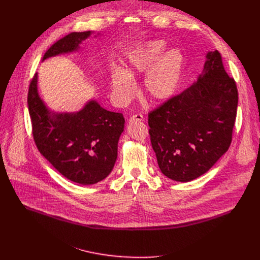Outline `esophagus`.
<instances>
[{
  "label": "esophagus",
  "mask_w": 260,
  "mask_h": 260,
  "mask_svg": "<svg viewBox=\"0 0 260 260\" xmlns=\"http://www.w3.org/2000/svg\"><path fill=\"white\" fill-rule=\"evenodd\" d=\"M144 117L142 114H135L129 118V123H134L136 121H143Z\"/></svg>",
  "instance_id": "34e87169"
}]
</instances>
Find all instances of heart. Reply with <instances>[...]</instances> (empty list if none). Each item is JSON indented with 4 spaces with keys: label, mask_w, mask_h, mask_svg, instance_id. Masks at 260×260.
Masks as SVG:
<instances>
[{
    "label": "heart",
    "mask_w": 260,
    "mask_h": 260,
    "mask_svg": "<svg viewBox=\"0 0 260 260\" xmlns=\"http://www.w3.org/2000/svg\"><path fill=\"white\" fill-rule=\"evenodd\" d=\"M165 52L166 44L159 40L148 41L131 51L125 70L116 67L111 71L110 88L113 99L126 104L135 92L133 78L145 72L142 92L148 100L164 102L173 96L181 82L184 56L179 49Z\"/></svg>",
    "instance_id": "obj_1"
}]
</instances>
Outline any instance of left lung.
Segmentation results:
<instances>
[{
  "label": "left lung",
  "mask_w": 260,
  "mask_h": 260,
  "mask_svg": "<svg viewBox=\"0 0 260 260\" xmlns=\"http://www.w3.org/2000/svg\"><path fill=\"white\" fill-rule=\"evenodd\" d=\"M197 82L148 114L152 148L168 178L188 182L207 173L231 146L238 88L218 50L207 53Z\"/></svg>",
  "instance_id": "left-lung-1"
}]
</instances>
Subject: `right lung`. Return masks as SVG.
<instances>
[{"label":"right lung","mask_w":260,"mask_h":260,"mask_svg":"<svg viewBox=\"0 0 260 260\" xmlns=\"http://www.w3.org/2000/svg\"><path fill=\"white\" fill-rule=\"evenodd\" d=\"M90 30L74 31L55 42L42 60L79 49ZM38 74L29 82L28 113L32 137L40 153L67 179L82 185L95 184L113 170L119 137L123 132L121 113L111 112L95 101L77 113H53L45 106L37 88Z\"/></svg>","instance_id":"obj_1"}]
</instances>
